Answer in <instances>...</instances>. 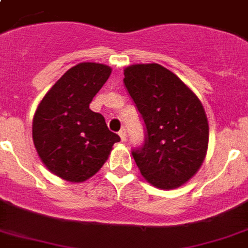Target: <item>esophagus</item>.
<instances>
[{
    "instance_id": "obj_1",
    "label": "esophagus",
    "mask_w": 248,
    "mask_h": 248,
    "mask_svg": "<svg viewBox=\"0 0 248 248\" xmlns=\"http://www.w3.org/2000/svg\"><path fill=\"white\" fill-rule=\"evenodd\" d=\"M118 135H120L121 140L122 141L126 140V137H127V135H126V130H124V128H121V131L118 132Z\"/></svg>"
}]
</instances>
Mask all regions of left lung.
Masks as SVG:
<instances>
[{
    "label": "left lung",
    "instance_id": "8db88e82",
    "mask_svg": "<svg viewBox=\"0 0 248 248\" xmlns=\"http://www.w3.org/2000/svg\"><path fill=\"white\" fill-rule=\"evenodd\" d=\"M124 75L147 128L143 148L132 152L141 175L161 190L183 186L207 156L209 126L203 104L174 73L158 63L127 66Z\"/></svg>",
    "mask_w": 248,
    "mask_h": 248
}]
</instances>
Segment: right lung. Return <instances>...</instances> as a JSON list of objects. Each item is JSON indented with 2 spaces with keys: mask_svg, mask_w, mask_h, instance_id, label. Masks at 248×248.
Here are the masks:
<instances>
[{
  "mask_svg": "<svg viewBox=\"0 0 248 248\" xmlns=\"http://www.w3.org/2000/svg\"><path fill=\"white\" fill-rule=\"evenodd\" d=\"M111 67L82 62L66 71L45 93L32 121L36 152L50 173L80 183L107 162L120 137L90 104L110 77Z\"/></svg>",
  "mask_w": 248,
  "mask_h": 248,
  "instance_id": "add662e5",
  "label": "right lung"
}]
</instances>
